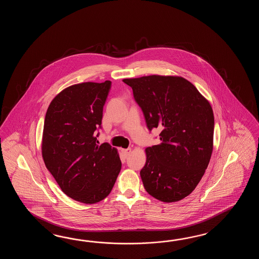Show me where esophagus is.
Wrapping results in <instances>:
<instances>
[{
  "mask_svg": "<svg viewBox=\"0 0 259 259\" xmlns=\"http://www.w3.org/2000/svg\"><path fill=\"white\" fill-rule=\"evenodd\" d=\"M132 148H128V149H124L123 150V154H124V155L126 156V157H127L130 154H132Z\"/></svg>",
  "mask_w": 259,
  "mask_h": 259,
  "instance_id": "34e87169",
  "label": "esophagus"
}]
</instances>
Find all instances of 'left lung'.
Masks as SVG:
<instances>
[{
	"label": "left lung",
	"instance_id": "1",
	"mask_svg": "<svg viewBox=\"0 0 259 259\" xmlns=\"http://www.w3.org/2000/svg\"><path fill=\"white\" fill-rule=\"evenodd\" d=\"M159 144L145 149L140 172L146 192L165 203L185 198L197 186L213 152L214 114L208 100L179 76L124 78Z\"/></svg>",
	"mask_w": 259,
	"mask_h": 259
}]
</instances>
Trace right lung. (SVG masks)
Returning a JSON list of instances; mask_svg holds the SVG:
<instances>
[{
  "label": "right lung",
  "mask_w": 259,
  "mask_h": 259,
  "mask_svg": "<svg viewBox=\"0 0 259 259\" xmlns=\"http://www.w3.org/2000/svg\"><path fill=\"white\" fill-rule=\"evenodd\" d=\"M110 87V80H105L64 89L52 100L44 119V164L62 192L83 204L104 200L121 169L117 150L97 144L94 134Z\"/></svg>",
  "instance_id": "obj_1"
}]
</instances>
